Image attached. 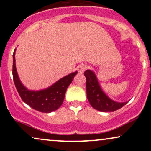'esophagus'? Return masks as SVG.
<instances>
[{
	"label": "esophagus",
	"instance_id": "obj_1",
	"mask_svg": "<svg viewBox=\"0 0 151 151\" xmlns=\"http://www.w3.org/2000/svg\"><path fill=\"white\" fill-rule=\"evenodd\" d=\"M87 68H88V65H86V64H83V65H81L80 66H79V67H78L79 73L82 74Z\"/></svg>",
	"mask_w": 151,
	"mask_h": 151
}]
</instances>
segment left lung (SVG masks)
Returning <instances> with one entry per match:
<instances>
[{"mask_svg":"<svg viewBox=\"0 0 151 151\" xmlns=\"http://www.w3.org/2000/svg\"><path fill=\"white\" fill-rule=\"evenodd\" d=\"M84 74L86 77V96L93 109L99 111L111 112L121 109L127 104V102H116L109 99L101 90L96 75L92 71L86 70Z\"/></svg>","mask_w":151,"mask_h":151,"instance_id":"obj_1","label":"left lung"}]
</instances>
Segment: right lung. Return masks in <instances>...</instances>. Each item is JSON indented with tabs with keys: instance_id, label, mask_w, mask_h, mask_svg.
<instances>
[{
	"instance_id": "right-lung-1",
	"label": "right lung",
	"mask_w": 151,
	"mask_h": 151,
	"mask_svg": "<svg viewBox=\"0 0 151 151\" xmlns=\"http://www.w3.org/2000/svg\"><path fill=\"white\" fill-rule=\"evenodd\" d=\"M15 50L13 55V77L15 87L22 101L32 109L42 113H50L60 108L63 103L67 87L77 72L65 76L47 89L38 91H30L22 85L18 78L15 67Z\"/></svg>"
}]
</instances>
